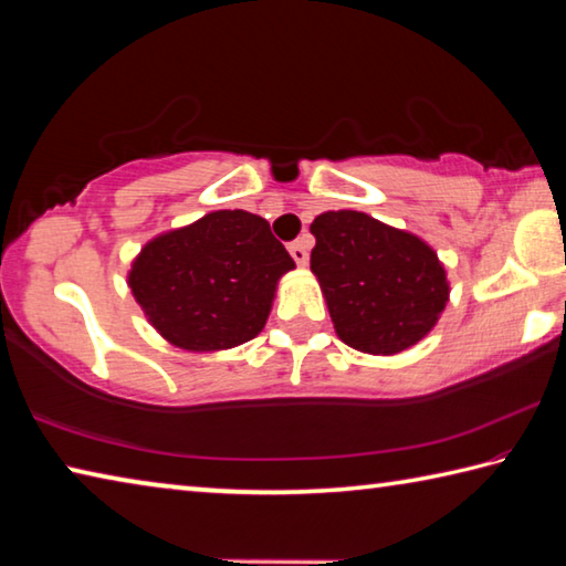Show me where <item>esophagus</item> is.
<instances>
[{"instance_id": "1", "label": "esophagus", "mask_w": 566, "mask_h": 566, "mask_svg": "<svg viewBox=\"0 0 566 566\" xmlns=\"http://www.w3.org/2000/svg\"><path fill=\"white\" fill-rule=\"evenodd\" d=\"M290 254L294 256V262L304 266L310 262V247H306V239H296V242L290 244Z\"/></svg>"}]
</instances>
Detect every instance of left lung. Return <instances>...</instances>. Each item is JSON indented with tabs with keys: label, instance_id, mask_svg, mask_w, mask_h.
Here are the masks:
<instances>
[{
	"label": "left lung",
	"instance_id": "8db88e82",
	"mask_svg": "<svg viewBox=\"0 0 566 566\" xmlns=\"http://www.w3.org/2000/svg\"><path fill=\"white\" fill-rule=\"evenodd\" d=\"M312 272L339 339L367 354H397L434 327L449 284L434 249L419 237L352 209L312 222Z\"/></svg>",
	"mask_w": 566,
	"mask_h": 566
}]
</instances>
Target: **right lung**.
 <instances>
[{"instance_id": "right-lung-1", "label": "right lung", "mask_w": 566, "mask_h": 566, "mask_svg": "<svg viewBox=\"0 0 566 566\" xmlns=\"http://www.w3.org/2000/svg\"><path fill=\"white\" fill-rule=\"evenodd\" d=\"M290 270L294 260L266 219L222 209L151 239L132 264L129 286L167 342L214 352L264 329L276 282Z\"/></svg>"}]
</instances>
